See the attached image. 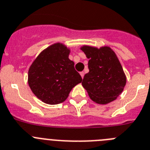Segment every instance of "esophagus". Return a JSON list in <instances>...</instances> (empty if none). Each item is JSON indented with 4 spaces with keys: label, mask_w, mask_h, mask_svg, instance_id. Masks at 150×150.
Segmentation results:
<instances>
[{
    "label": "esophagus",
    "mask_w": 150,
    "mask_h": 150,
    "mask_svg": "<svg viewBox=\"0 0 150 150\" xmlns=\"http://www.w3.org/2000/svg\"><path fill=\"white\" fill-rule=\"evenodd\" d=\"M80 75H81V78H84V71H81L80 72Z\"/></svg>",
    "instance_id": "obj_1"
}]
</instances>
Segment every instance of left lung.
Wrapping results in <instances>:
<instances>
[{
  "mask_svg": "<svg viewBox=\"0 0 150 150\" xmlns=\"http://www.w3.org/2000/svg\"><path fill=\"white\" fill-rule=\"evenodd\" d=\"M81 50L89 59V72L81 84L90 98L99 104L115 100L126 84L125 75L115 53L109 47L97 49L84 46Z\"/></svg>",
  "mask_w": 150,
  "mask_h": 150,
  "instance_id": "obj_1",
  "label": "left lung"
}]
</instances>
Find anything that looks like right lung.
Segmentation results:
<instances>
[{
  "instance_id": "obj_1",
  "label": "right lung",
  "mask_w": 150,
  "mask_h": 150,
  "mask_svg": "<svg viewBox=\"0 0 150 150\" xmlns=\"http://www.w3.org/2000/svg\"><path fill=\"white\" fill-rule=\"evenodd\" d=\"M69 54V50L63 44H54L39 54L28 70L30 88L45 103L64 102L71 89L82 81Z\"/></svg>"
}]
</instances>
